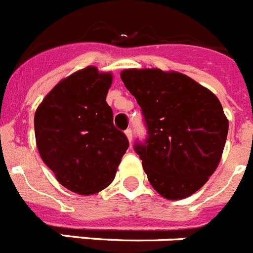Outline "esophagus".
Segmentation results:
<instances>
[{"instance_id": "obj_1", "label": "esophagus", "mask_w": 253, "mask_h": 253, "mask_svg": "<svg viewBox=\"0 0 253 253\" xmlns=\"http://www.w3.org/2000/svg\"><path fill=\"white\" fill-rule=\"evenodd\" d=\"M125 133H126V136H127V139H128V141H129V142L132 141V129H131V128L126 129V131H125Z\"/></svg>"}]
</instances>
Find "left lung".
<instances>
[{"label":"left lung","mask_w":253,"mask_h":253,"mask_svg":"<svg viewBox=\"0 0 253 253\" xmlns=\"http://www.w3.org/2000/svg\"><path fill=\"white\" fill-rule=\"evenodd\" d=\"M121 79L141 107L148 137L135 142L145 173L164 199L181 200L215 172L228 122L215 94L183 74L129 69Z\"/></svg>","instance_id":"8db88e82"}]
</instances>
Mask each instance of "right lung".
<instances>
[{"mask_svg": "<svg viewBox=\"0 0 253 253\" xmlns=\"http://www.w3.org/2000/svg\"><path fill=\"white\" fill-rule=\"evenodd\" d=\"M112 79L111 72L94 66L74 72L50 90L35 112L42 160L63 187L79 195L109 186L128 149L105 102Z\"/></svg>", "mask_w": 253, "mask_h": 253, "instance_id": "obj_1", "label": "right lung"}]
</instances>
